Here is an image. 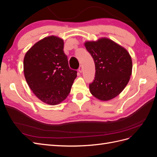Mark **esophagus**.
I'll return each instance as SVG.
<instances>
[{
    "instance_id": "esophagus-1",
    "label": "esophagus",
    "mask_w": 157,
    "mask_h": 157,
    "mask_svg": "<svg viewBox=\"0 0 157 157\" xmlns=\"http://www.w3.org/2000/svg\"><path fill=\"white\" fill-rule=\"evenodd\" d=\"M82 70H83V68H82V65H80V67L78 68V71L80 73H82Z\"/></svg>"
}]
</instances>
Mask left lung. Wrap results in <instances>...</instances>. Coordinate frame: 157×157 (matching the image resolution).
Returning a JSON list of instances; mask_svg holds the SVG:
<instances>
[{
    "mask_svg": "<svg viewBox=\"0 0 157 157\" xmlns=\"http://www.w3.org/2000/svg\"><path fill=\"white\" fill-rule=\"evenodd\" d=\"M94 59L96 73L90 91L102 101L115 98L129 82L132 61L128 51L114 41L102 38L84 44Z\"/></svg>",
    "mask_w": 157,
    "mask_h": 157,
    "instance_id": "8db88e82",
    "label": "left lung"
}]
</instances>
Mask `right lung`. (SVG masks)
<instances>
[{
    "label": "right lung",
    "instance_id": "1",
    "mask_svg": "<svg viewBox=\"0 0 157 157\" xmlns=\"http://www.w3.org/2000/svg\"><path fill=\"white\" fill-rule=\"evenodd\" d=\"M63 45L60 38L46 37L27 51L23 60L29 88L42 101L52 105L65 100L77 76V71L69 68Z\"/></svg>",
    "mask_w": 157,
    "mask_h": 157
}]
</instances>
